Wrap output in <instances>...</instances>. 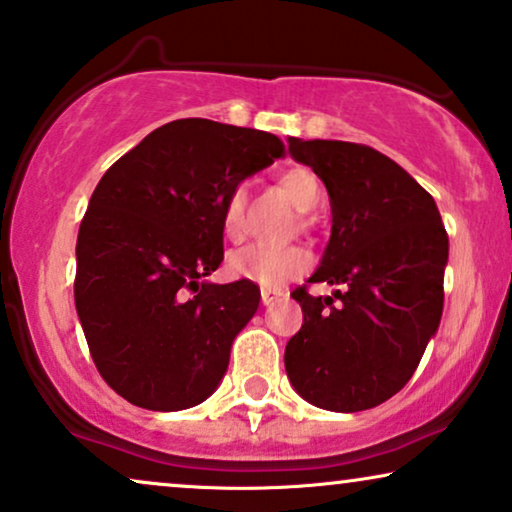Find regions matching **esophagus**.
I'll return each mask as SVG.
<instances>
[{
	"mask_svg": "<svg viewBox=\"0 0 512 512\" xmlns=\"http://www.w3.org/2000/svg\"><path fill=\"white\" fill-rule=\"evenodd\" d=\"M282 296H284L282 291H277V289H263V291H261V301H263V305L277 303Z\"/></svg>",
	"mask_w": 512,
	"mask_h": 512,
	"instance_id": "1",
	"label": "esophagus"
}]
</instances>
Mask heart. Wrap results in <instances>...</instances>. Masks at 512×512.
Returning <instances> with one entry per match:
<instances>
[{"label":"heart","mask_w":512,"mask_h":512,"mask_svg":"<svg viewBox=\"0 0 512 512\" xmlns=\"http://www.w3.org/2000/svg\"><path fill=\"white\" fill-rule=\"evenodd\" d=\"M280 185L298 211H313L322 202V183L315 171L294 167L280 176ZM244 207H247V190L240 185L230 192L221 211V228L230 240H240L244 235ZM308 265L310 256L301 247L247 244L228 256V272L232 277L254 282L263 289L284 287L303 275Z\"/></svg>","instance_id":"1"}]
</instances>
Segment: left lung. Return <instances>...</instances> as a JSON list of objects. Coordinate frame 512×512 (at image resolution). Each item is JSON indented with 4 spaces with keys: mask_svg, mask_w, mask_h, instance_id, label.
Listing matches in <instances>:
<instances>
[{
    "mask_svg": "<svg viewBox=\"0 0 512 512\" xmlns=\"http://www.w3.org/2000/svg\"><path fill=\"white\" fill-rule=\"evenodd\" d=\"M322 178L331 237L308 282L334 296L294 294L303 327L284 350L291 386L327 411L371 409L407 386L440 327L449 237L435 199L369 145L289 138Z\"/></svg>",
    "mask_w": 512,
    "mask_h": 512,
    "instance_id": "obj_1",
    "label": "left lung"
}]
</instances>
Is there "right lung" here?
Here are the masks:
<instances>
[{"instance_id":"obj_1","label":"right lung","mask_w":512,"mask_h":512,"mask_svg":"<svg viewBox=\"0 0 512 512\" xmlns=\"http://www.w3.org/2000/svg\"><path fill=\"white\" fill-rule=\"evenodd\" d=\"M282 155L268 131L176 119L96 185L77 235L75 305L98 371L126 402L181 411L218 388L261 291L199 280L223 261L225 199Z\"/></svg>"}]
</instances>
